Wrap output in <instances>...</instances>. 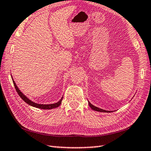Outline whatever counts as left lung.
Segmentation results:
<instances>
[{
    "label": "left lung",
    "mask_w": 151,
    "mask_h": 151,
    "mask_svg": "<svg viewBox=\"0 0 151 151\" xmlns=\"http://www.w3.org/2000/svg\"><path fill=\"white\" fill-rule=\"evenodd\" d=\"M88 104L89 106H90V108L92 109V110H93L95 111H100V112H107V113H109V112H111L112 111H108V110H102L101 108H99L98 107H96L95 106L93 105L92 104H91L90 102L88 101Z\"/></svg>",
    "instance_id": "left-lung-1"
}]
</instances>
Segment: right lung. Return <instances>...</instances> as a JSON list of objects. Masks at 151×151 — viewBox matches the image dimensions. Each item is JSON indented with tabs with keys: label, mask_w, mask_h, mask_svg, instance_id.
I'll list each match as a JSON object with an SVG mask.
<instances>
[{
	"label": "right lung",
	"mask_w": 151,
	"mask_h": 151,
	"mask_svg": "<svg viewBox=\"0 0 151 151\" xmlns=\"http://www.w3.org/2000/svg\"><path fill=\"white\" fill-rule=\"evenodd\" d=\"M13 78V77H12ZM13 79V78H12ZM13 82H14V85L15 86V88L16 89V91H17V93L19 94V95L20 96V97L25 102H27L28 104H29L32 106L33 107H36L37 108H40V109H44V110H50V109H53V108H56L57 107H58L59 106H60L61 103H62V101L63 99V97L61 98L60 100L57 102L56 103H54V104H38L36 103V102H34L33 101H32L31 100H30L29 99L28 97H27L26 95H24L22 93L20 89H19V88L16 85L15 82H14V80H13Z\"/></svg>",
	"instance_id": "obj_1"
}]
</instances>
